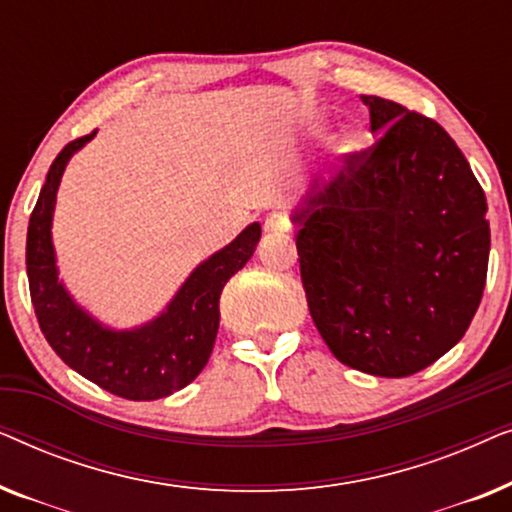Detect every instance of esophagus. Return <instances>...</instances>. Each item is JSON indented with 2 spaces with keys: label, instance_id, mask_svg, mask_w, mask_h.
I'll list each match as a JSON object with an SVG mask.
<instances>
[{
  "label": "esophagus",
  "instance_id": "1",
  "mask_svg": "<svg viewBox=\"0 0 512 512\" xmlns=\"http://www.w3.org/2000/svg\"><path fill=\"white\" fill-rule=\"evenodd\" d=\"M263 228L268 230V233H286V230L291 228V223H289V219H286V214L272 212L268 219H265Z\"/></svg>",
  "mask_w": 512,
  "mask_h": 512
}]
</instances>
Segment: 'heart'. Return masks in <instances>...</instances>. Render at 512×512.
I'll return each instance as SVG.
<instances>
[{"instance_id":"1","label":"heart","mask_w":512,"mask_h":512,"mask_svg":"<svg viewBox=\"0 0 512 512\" xmlns=\"http://www.w3.org/2000/svg\"><path fill=\"white\" fill-rule=\"evenodd\" d=\"M314 132H319V128H312ZM352 146H354V142H352V137H342L340 139V149H352Z\"/></svg>"}]
</instances>
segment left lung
Returning a JSON list of instances; mask_svg holds the SVG:
<instances>
[{
	"mask_svg": "<svg viewBox=\"0 0 512 512\" xmlns=\"http://www.w3.org/2000/svg\"><path fill=\"white\" fill-rule=\"evenodd\" d=\"M361 100L380 139L300 198V279L335 359L408 377L450 352L478 312L487 200L436 121L384 97Z\"/></svg>",
	"mask_w": 512,
	"mask_h": 512,
	"instance_id": "left-lung-1",
	"label": "left lung"
}]
</instances>
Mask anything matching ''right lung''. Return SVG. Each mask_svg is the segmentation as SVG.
<instances>
[{
    "label": "right lung",
    "instance_id": "obj_1",
    "mask_svg": "<svg viewBox=\"0 0 512 512\" xmlns=\"http://www.w3.org/2000/svg\"><path fill=\"white\" fill-rule=\"evenodd\" d=\"M90 135L74 139L53 160L27 228V279L41 333L69 368L128 401H156L191 384L207 366L219 331L223 286L242 270L258 240L261 223H251L228 247L195 268L170 305L142 326H104L72 298L58 277L53 247V212L69 158Z\"/></svg>",
    "mask_w": 512,
    "mask_h": 512
}]
</instances>
